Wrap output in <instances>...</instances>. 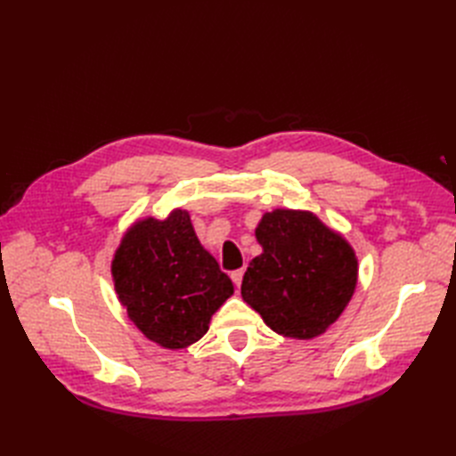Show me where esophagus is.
<instances>
[{
  "label": "esophagus",
  "mask_w": 456,
  "mask_h": 456,
  "mask_svg": "<svg viewBox=\"0 0 456 456\" xmlns=\"http://www.w3.org/2000/svg\"><path fill=\"white\" fill-rule=\"evenodd\" d=\"M243 273H245V270H243V268H241V270H236V272H232V281H233V285H236V287H240V285H241Z\"/></svg>",
  "instance_id": "34e87169"
}]
</instances>
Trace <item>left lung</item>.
I'll return each instance as SVG.
<instances>
[{
	"label": "left lung",
	"instance_id": "8db88e82",
	"mask_svg": "<svg viewBox=\"0 0 456 456\" xmlns=\"http://www.w3.org/2000/svg\"><path fill=\"white\" fill-rule=\"evenodd\" d=\"M256 240L262 253L243 275V300L283 337L322 335L355 289L352 247L315 215L289 209L262 216Z\"/></svg>",
	"mask_w": 456,
	"mask_h": 456
}]
</instances>
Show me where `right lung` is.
<instances>
[{
  "instance_id": "obj_1",
  "label": "right lung",
  "mask_w": 456,
  "mask_h": 456,
  "mask_svg": "<svg viewBox=\"0 0 456 456\" xmlns=\"http://www.w3.org/2000/svg\"><path fill=\"white\" fill-rule=\"evenodd\" d=\"M112 273L133 323L171 350L200 340L211 315L233 293L228 275L201 247L186 211L136 223L116 251Z\"/></svg>"
}]
</instances>
